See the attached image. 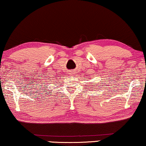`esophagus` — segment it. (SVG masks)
<instances>
[{
  "instance_id": "1",
  "label": "esophagus",
  "mask_w": 146,
  "mask_h": 146,
  "mask_svg": "<svg viewBox=\"0 0 146 146\" xmlns=\"http://www.w3.org/2000/svg\"><path fill=\"white\" fill-rule=\"evenodd\" d=\"M68 74H69V75H73L74 74V72L73 71H70L69 72H68Z\"/></svg>"
}]
</instances>
